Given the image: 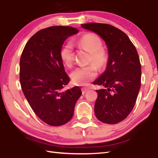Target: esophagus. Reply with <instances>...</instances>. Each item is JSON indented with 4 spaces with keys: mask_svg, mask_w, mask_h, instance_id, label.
I'll return each mask as SVG.
<instances>
[{
    "mask_svg": "<svg viewBox=\"0 0 158 158\" xmlns=\"http://www.w3.org/2000/svg\"><path fill=\"white\" fill-rule=\"evenodd\" d=\"M88 89H89L88 88H81L82 93H83V94H85V92L88 90Z\"/></svg>",
    "mask_w": 158,
    "mask_h": 158,
    "instance_id": "esophagus-1",
    "label": "esophagus"
}]
</instances>
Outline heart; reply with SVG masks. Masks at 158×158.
<instances>
[{
    "mask_svg": "<svg viewBox=\"0 0 158 158\" xmlns=\"http://www.w3.org/2000/svg\"><path fill=\"white\" fill-rule=\"evenodd\" d=\"M79 48L85 49L90 53L89 61L94 64L87 66L77 68L70 74L73 82L77 85H87L89 81L94 79L98 74L97 68L103 69L108 61V55L106 50L102 48V41L94 33H86L82 35L77 42ZM60 58L62 62L70 66L73 61V46L71 42H68L60 51Z\"/></svg>",
    "mask_w": 158,
    "mask_h": 158,
    "instance_id": "b5f03b06",
    "label": "heart"
}]
</instances>
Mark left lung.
<instances>
[{"label": "left lung", "instance_id": "8db88e82", "mask_svg": "<svg viewBox=\"0 0 158 158\" xmlns=\"http://www.w3.org/2000/svg\"><path fill=\"white\" fill-rule=\"evenodd\" d=\"M81 26L100 36L107 47L106 70L93 82L105 88L96 90L94 113L100 121L116 124L130 114L140 90L141 65L138 52L129 37L115 27L101 23Z\"/></svg>", "mask_w": 158, "mask_h": 158}]
</instances>
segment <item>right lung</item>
<instances>
[{
  "mask_svg": "<svg viewBox=\"0 0 158 158\" xmlns=\"http://www.w3.org/2000/svg\"><path fill=\"white\" fill-rule=\"evenodd\" d=\"M78 33L75 28L55 26L42 29L29 39L20 61V81L33 112L46 124L61 126L73 118L79 86L64 91L70 81L60 58L65 40Z\"/></svg>",
  "mask_w": 158,
  "mask_h": 158,
  "instance_id": "1",
  "label": "right lung"
}]
</instances>
